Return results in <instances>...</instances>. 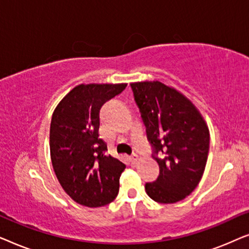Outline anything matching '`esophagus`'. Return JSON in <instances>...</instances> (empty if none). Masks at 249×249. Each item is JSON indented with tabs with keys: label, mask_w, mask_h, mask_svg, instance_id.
<instances>
[{
	"label": "esophagus",
	"mask_w": 249,
	"mask_h": 249,
	"mask_svg": "<svg viewBox=\"0 0 249 249\" xmlns=\"http://www.w3.org/2000/svg\"><path fill=\"white\" fill-rule=\"evenodd\" d=\"M130 161H131L132 164H135V163H137V161H138V156L136 155V154H132L131 158H130Z\"/></svg>",
	"instance_id": "esophagus-1"
}]
</instances>
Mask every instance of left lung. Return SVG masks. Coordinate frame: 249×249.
<instances>
[{"label":"left lung","mask_w":249,"mask_h":249,"mask_svg":"<svg viewBox=\"0 0 249 249\" xmlns=\"http://www.w3.org/2000/svg\"><path fill=\"white\" fill-rule=\"evenodd\" d=\"M136 104L160 166L145 190L153 200L172 204L190 195L202 179L210 148V131L195 105L160 81L132 83Z\"/></svg>","instance_id":"8db88e82"}]
</instances>
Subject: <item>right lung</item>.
I'll return each instance as SVG.
<instances>
[{"instance_id":"obj_1","label":"right lung","mask_w":249,"mask_h":249,"mask_svg":"<svg viewBox=\"0 0 249 249\" xmlns=\"http://www.w3.org/2000/svg\"><path fill=\"white\" fill-rule=\"evenodd\" d=\"M127 84H81L70 90L53 112L50 128L52 165L60 185L74 202L101 207L119 193L124 163L108 155L100 138V111Z\"/></svg>"}]
</instances>
